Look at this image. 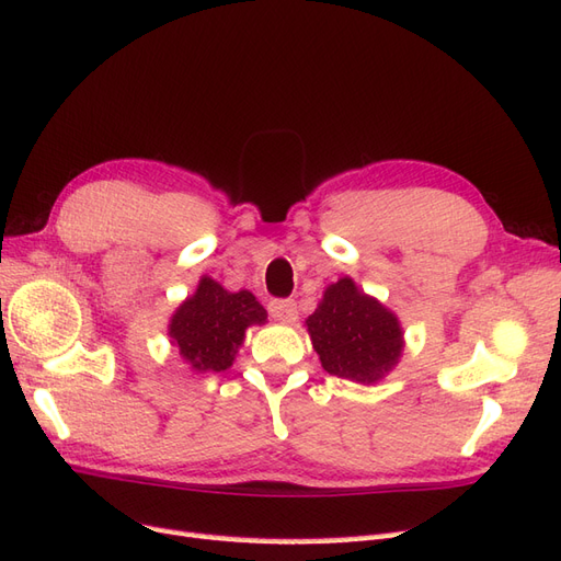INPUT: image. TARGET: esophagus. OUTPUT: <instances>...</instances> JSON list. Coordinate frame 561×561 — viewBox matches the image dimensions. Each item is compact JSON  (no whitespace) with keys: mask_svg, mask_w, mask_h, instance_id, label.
<instances>
[{"mask_svg":"<svg viewBox=\"0 0 561 561\" xmlns=\"http://www.w3.org/2000/svg\"><path fill=\"white\" fill-rule=\"evenodd\" d=\"M267 310H270L272 318L284 322V324H294L296 318H298V310H296L294 300H272Z\"/></svg>","mask_w":561,"mask_h":561,"instance_id":"esophagus-1","label":"esophagus"}]
</instances>
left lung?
<instances>
[{
	"mask_svg": "<svg viewBox=\"0 0 561 561\" xmlns=\"http://www.w3.org/2000/svg\"><path fill=\"white\" fill-rule=\"evenodd\" d=\"M306 329L324 371L365 386L389 375L405 351L398 314L365 294L353 277L327 286Z\"/></svg>",
	"mask_w": 561,
	"mask_h": 561,
	"instance_id": "1",
	"label": "left lung"
}]
</instances>
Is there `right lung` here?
I'll use <instances>...</instances> for the list:
<instances>
[{"label": "right lung", "mask_w": 561, "mask_h": 561, "mask_svg": "<svg viewBox=\"0 0 561 561\" xmlns=\"http://www.w3.org/2000/svg\"><path fill=\"white\" fill-rule=\"evenodd\" d=\"M267 310L249 289L227 291L204 275L196 291L170 314L168 336L178 355L196 375L232 367L249 327L265 324Z\"/></svg>", "instance_id": "right-lung-1"}]
</instances>
